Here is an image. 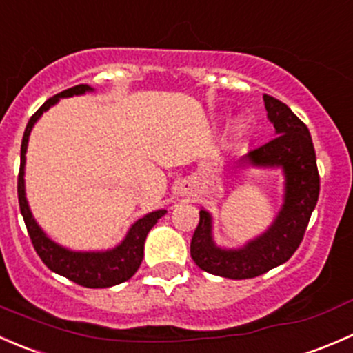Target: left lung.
Listing matches in <instances>:
<instances>
[{
	"instance_id": "8db88e82",
	"label": "left lung",
	"mask_w": 353,
	"mask_h": 353,
	"mask_svg": "<svg viewBox=\"0 0 353 353\" xmlns=\"http://www.w3.org/2000/svg\"><path fill=\"white\" fill-rule=\"evenodd\" d=\"M275 137L243 156L255 166H281L285 173V202L270 230L241 250H221L210 234V216L201 210L190 243L199 268L212 275L243 281L285 263L299 248L319 197V173L310 129L285 103L263 95Z\"/></svg>"
}]
</instances>
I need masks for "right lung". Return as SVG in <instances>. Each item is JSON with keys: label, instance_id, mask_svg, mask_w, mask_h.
Instances as JSON below:
<instances>
[{"label": "right lung", "instance_id": "right-lung-1", "mask_svg": "<svg viewBox=\"0 0 353 353\" xmlns=\"http://www.w3.org/2000/svg\"><path fill=\"white\" fill-rule=\"evenodd\" d=\"M85 92H92V88L86 85L72 86V88L64 90V92L57 93L56 97L49 98L46 103L35 112L25 127L23 139H21V152H20V172H18V203H20V212L23 216L25 226H27L28 236L32 239L35 252L41 256V260L56 274L63 275L69 279L74 284L90 287V289H103V287H112L122 284V282L129 281L139 268L141 261L144 256V241H146L148 232L151 228L158 223L161 216H165L166 210H156V212L146 214L141 217L139 221L132 224L129 232H127L125 239L117 246V248L110 250V252H98V253H78L69 252L63 246L56 245L50 241L41 228L37 226L35 219L32 217L30 209H28L27 199H25V183H23V168H25V152H27L28 136L41 117L43 112L54 103H57L59 98L81 95Z\"/></svg>", "mask_w": 353, "mask_h": 353}]
</instances>
